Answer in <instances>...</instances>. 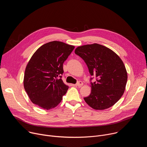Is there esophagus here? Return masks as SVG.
<instances>
[{"label": "esophagus", "mask_w": 147, "mask_h": 147, "mask_svg": "<svg viewBox=\"0 0 147 147\" xmlns=\"http://www.w3.org/2000/svg\"><path fill=\"white\" fill-rule=\"evenodd\" d=\"M83 85V82L82 81H78L76 83V86H78V87H81Z\"/></svg>", "instance_id": "1"}]
</instances>
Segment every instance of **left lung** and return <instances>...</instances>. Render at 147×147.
Masks as SVG:
<instances>
[{
  "label": "left lung",
  "mask_w": 147,
  "mask_h": 147,
  "mask_svg": "<svg viewBox=\"0 0 147 147\" xmlns=\"http://www.w3.org/2000/svg\"><path fill=\"white\" fill-rule=\"evenodd\" d=\"M75 53L86 63L91 78V92L84 98L90 107L95 110L108 109L121 97L127 81V73L119 56L108 48L94 44L77 47Z\"/></svg>",
  "instance_id": "obj_1"
}]
</instances>
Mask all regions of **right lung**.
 <instances>
[{"label":"right lung","mask_w":147,"mask_h":147,"mask_svg":"<svg viewBox=\"0 0 147 147\" xmlns=\"http://www.w3.org/2000/svg\"><path fill=\"white\" fill-rule=\"evenodd\" d=\"M74 47L52 41L39 48L27 65L24 87L32 102L49 110L61 102L69 87L61 80L63 65Z\"/></svg>","instance_id":"right-lung-1"}]
</instances>
